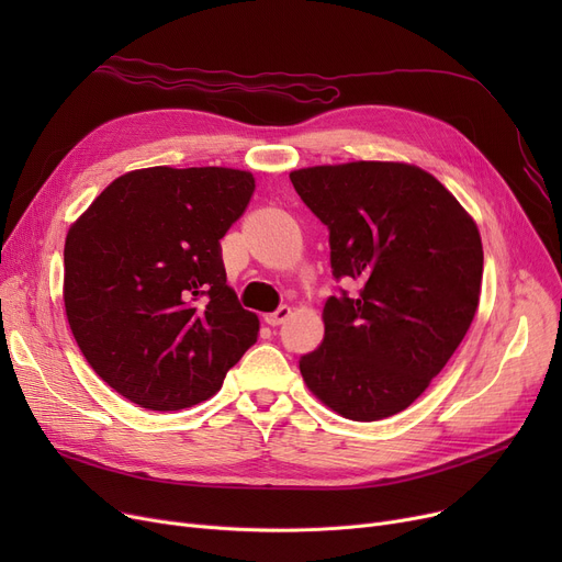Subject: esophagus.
<instances>
[{
    "mask_svg": "<svg viewBox=\"0 0 562 562\" xmlns=\"http://www.w3.org/2000/svg\"><path fill=\"white\" fill-rule=\"evenodd\" d=\"M289 314H291V307L289 305H280L276 312L266 314L263 318H266V323H271V326H280V323H284L289 318Z\"/></svg>",
    "mask_w": 562,
    "mask_h": 562,
    "instance_id": "1",
    "label": "esophagus"
}]
</instances>
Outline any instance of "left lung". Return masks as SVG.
I'll list each match as a JSON object with an SVG mask.
<instances>
[{
    "mask_svg": "<svg viewBox=\"0 0 562 562\" xmlns=\"http://www.w3.org/2000/svg\"><path fill=\"white\" fill-rule=\"evenodd\" d=\"M289 180L330 232L333 278L358 286L326 301V337L301 358V373L346 419L392 417L424 394L474 321L479 227L417 166L352 161Z\"/></svg>",
    "mask_w": 562,
    "mask_h": 562,
    "instance_id": "8db88e82",
    "label": "left lung"
}]
</instances>
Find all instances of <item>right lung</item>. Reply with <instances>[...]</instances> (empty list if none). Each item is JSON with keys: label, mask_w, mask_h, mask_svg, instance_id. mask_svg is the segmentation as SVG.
Masks as SVG:
<instances>
[{"label": "right lung", "mask_w": 562, "mask_h": 562, "mask_svg": "<svg viewBox=\"0 0 562 562\" xmlns=\"http://www.w3.org/2000/svg\"><path fill=\"white\" fill-rule=\"evenodd\" d=\"M255 191L232 168H143L117 177L66 236L64 303L95 373L145 409L214 396L257 341L227 286L221 239Z\"/></svg>", "instance_id": "1"}]
</instances>
